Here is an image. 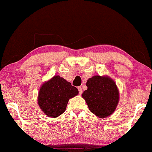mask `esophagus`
I'll return each instance as SVG.
<instances>
[{"label": "esophagus", "mask_w": 152, "mask_h": 152, "mask_svg": "<svg viewBox=\"0 0 152 152\" xmlns=\"http://www.w3.org/2000/svg\"><path fill=\"white\" fill-rule=\"evenodd\" d=\"M78 91H79V94L82 95V87L79 86L78 87Z\"/></svg>", "instance_id": "34e87169"}]
</instances>
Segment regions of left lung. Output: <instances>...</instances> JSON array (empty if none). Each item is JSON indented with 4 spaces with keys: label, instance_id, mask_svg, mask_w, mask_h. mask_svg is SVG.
<instances>
[{
    "label": "left lung",
    "instance_id": "left-lung-1",
    "mask_svg": "<svg viewBox=\"0 0 152 152\" xmlns=\"http://www.w3.org/2000/svg\"><path fill=\"white\" fill-rule=\"evenodd\" d=\"M82 93L90 111L98 118H106L115 111L119 102V91L114 81L107 76L95 75L86 82Z\"/></svg>",
    "mask_w": 152,
    "mask_h": 152
}]
</instances>
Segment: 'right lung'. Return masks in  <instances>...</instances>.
Masks as SVG:
<instances>
[{"mask_svg": "<svg viewBox=\"0 0 152 152\" xmlns=\"http://www.w3.org/2000/svg\"><path fill=\"white\" fill-rule=\"evenodd\" d=\"M78 93L76 87L63 77L55 75L41 86L38 104L48 117L57 118L65 111L69 99Z\"/></svg>", "mask_w": 152, "mask_h": 152, "instance_id": "obj_1", "label": "right lung"}]
</instances>
